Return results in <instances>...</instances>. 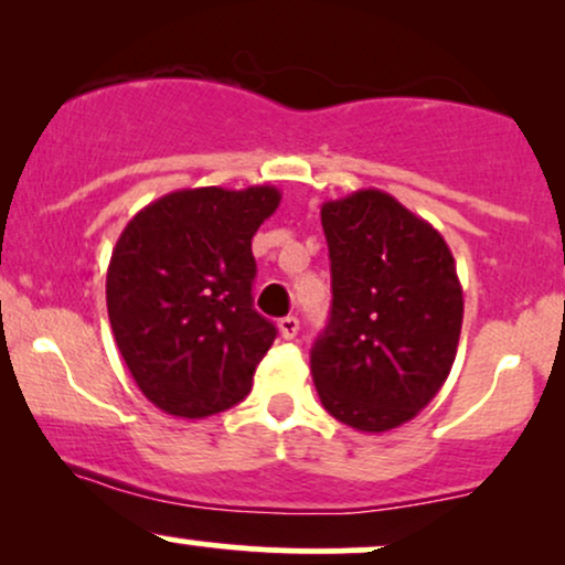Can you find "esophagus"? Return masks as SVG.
Masks as SVG:
<instances>
[{
	"label": "esophagus",
	"mask_w": 565,
	"mask_h": 565,
	"mask_svg": "<svg viewBox=\"0 0 565 565\" xmlns=\"http://www.w3.org/2000/svg\"><path fill=\"white\" fill-rule=\"evenodd\" d=\"M278 332H281L284 340H295L297 332H300V321L295 316H284V319H278Z\"/></svg>",
	"instance_id": "esophagus-1"
}]
</instances>
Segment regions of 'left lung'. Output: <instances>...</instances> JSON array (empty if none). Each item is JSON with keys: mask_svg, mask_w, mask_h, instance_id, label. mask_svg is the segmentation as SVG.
Masks as SVG:
<instances>
[{"mask_svg": "<svg viewBox=\"0 0 565 565\" xmlns=\"http://www.w3.org/2000/svg\"><path fill=\"white\" fill-rule=\"evenodd\" d=\"M332 316L310 350L323 408L361 433L417 417L449 377L462 284L449 244L377 188L323 201Z\"/></svg>", "mask_w": 565, "mask_h": 565, "instance_id": "obj_1", "label": "left lung"}]
</instances>
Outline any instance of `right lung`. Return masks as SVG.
I'll return each instance as SVG.
<instances>
[{"mask_svg": "<svg viewBox=\"0 0 565 565\" xmlns=\"http://www.w3.org/2000/svg\"><path fill=\"white\" fill-rule=\"evenodd\" d=\"M274 185L183 188L127 223L106 276L108 319L135 385L161 412L204 419L252 391L276 327L252 308V236Z\"/></svg>", "mask_w": 565, "mask_h": 565, "instance_id": "1", "label": "right lung"}]
</instances>
